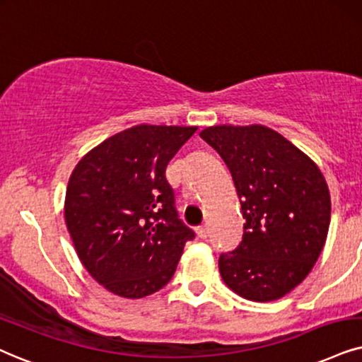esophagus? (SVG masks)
<instances>
[{"label":"esophagus","mask_w":362,"mask_h":362,"mask_svg":"<svg viewBox=\"0 0 362 362\" xmlns=\"http://www.w3.org/2000/svg\"><path fill=\"white\" fill-rule=\"evenodd\" d=\"M197 234H199L200 239H207V237H209V227L207 226L197 227Z\"/></svg>","instance_id":"34e87169"}]
</instances>
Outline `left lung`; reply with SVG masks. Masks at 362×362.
Segmentation results:
<instances>
[{
	"label": "left lung",
	"mask_w": 362,
	"mask_h": 362,
	"mask_svg": "<svg viewBox=\"0 0 362 362\" xmlns=\"http://www.w3.org/2000/svg\"><path fill=\"white\" fill-rule=\"evenodd\" d=\"M200 136L230 170L245 218L240 244L218 257L223 282L255 303L281 299L308 277L326 244V178L308 155L264 125H215Z\"/></svg>",
	"instance_id": "left-lung-1"
}]
</instances>
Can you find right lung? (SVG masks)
<instances>
[{"instance_id": "right-lung-1", "label": "right lung", "mask_w": 362, "mask_h": 362, "mask_svg": "<svg viewBox=\"0 0 362 362\" xmlns=\"http://www.w3.org/2000/svg\"><path fill=\"white\" fill-rule=\"evenodd\" d=\"M197 127L135 125L91 148L71 172L65 222L105 289L140 299L162 289L195 232L178 218L165 168Z\"/></svg>"}]
</instances>
